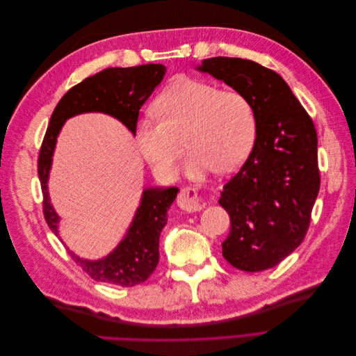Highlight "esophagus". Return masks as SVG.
<instances>
[{
	"instance_id": "34e87169",
	"label": "esophagus",
	"mask_w": 356,
	"mask_h": 356,
	"mask_svg": "<svg viewBox=\"0 0 356 356\" xmlns=\"http://www.w3.org/2000/svg\"><path fill=\"white\" fill-rule=\"evenodd\" d=\"M177 203L181 209H184L187 212H197L202 209L197 191L191 187H184L179 190Z\"/></svg>"
}]
</instances>
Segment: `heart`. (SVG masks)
Returning a JSON list of instances; mask_svg holds the SVG:
<instances>
[{
  "mask_svg": "<svg viewBox=\"0 0 356 356\" xmlns=\"http://www.w3.org/2000/svg\"><path fill=\"white\" fill-rule=\"evenodd\" d=\"M191 149L186 172L202 178L213 170L229 174L252 152L257 138L254 105L238 90L184 79L160 96L157 113H145L136 124V144L154 172L174 177L184 143Z\"/></svg>",
  "mask_w": 356,
  "mask_h": 356,
  "instance_id": "obj_1",
  "label": "heart"
}]
</instances>
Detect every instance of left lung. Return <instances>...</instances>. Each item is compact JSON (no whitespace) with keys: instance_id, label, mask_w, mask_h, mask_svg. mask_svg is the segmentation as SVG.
<instances>
[{"instance_id":"1","label":"left lung","mask_w":356,"mask_h":356,"mask_svg":"<svg viewBox=\"0 0 356 356\" xmlns=\"http://www.w3.org/2000/svg\"><path fill=\"white\" fill-rule=\"evenodd\" d=\"M200 71L251 101L257 138L250 157L224 186L230 217L222 257L243 272L281 263L303 242L321 186L318 135L303 105L277 72L241 58H209Z\"/></svg>"}]
</instances>
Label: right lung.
I'll use <instances>...</instances> for the list:
<instances>
[{"label": "right lung", "instance_id": "1", "mask_svg": "<svg viewBox=\"0 0 356 356\" xmlns=\"http://www.w3.org/2000/svg\"><path fill=\"white\" fill-rule=\"evenodd\" d=\"M161 63L129 68H106L75 84L56 105L38 154V178L42 191V212L50 230L58 233V213L53 209L47 179L56 138L67 118L81 113H105L120 120L134 135L139 110L163 80ZM178 187L147 188L126 238L115 250L98 261L83 260L68 251L72 260L98 282L134 286L145 282L159 264V238L168 222V209L175 200Z\"/></svg>", "mask_w": 356, "mask_h": 356}]
</instances>
